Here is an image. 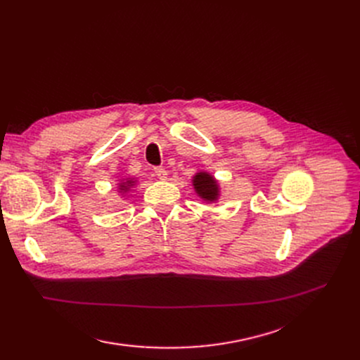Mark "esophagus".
I'll return each instance as SVG.
<instances>
[{"mask_svg": "<svg viewBox=\"0 0 360 360\" xmlns=\"http://www.w3.org/2000/svg\"><path fill=\"white\" fill-rule=\"evenodd\" d=\"M155 174H156V176H158L159 179H162V181H165V179L167 178V172H166V170H165L163 167H156V169H155Z\"/></svg>", "mask_w": 360, "mask_h": 360, "instance_id": "obj_1", "label": "esophagus"}]
</instances>
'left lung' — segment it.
Segmentation results:
<instances>
[{"instance_id":"1","label":"left lung","mask_w":360,"mask_h":360,"mask_svg":"<svg viewBox=\"0 0 360 360\" xmlns=\"http://www.w3.org/2000/svg\"><path fill=\"white\" fill-rule=\"evenodd\" d=\"M193 185L197 195L205 202H216L220 197V186L217 179L205 170H200L193 176Z\"/></svg>"}]
</instances>
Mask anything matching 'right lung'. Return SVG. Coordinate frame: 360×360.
Wrapping results in <instances>:
<instances>
[{
    "mask_svg": "<svg viewBox=\"0 0 360 360\" xmlns=\"http://www.w3.org/2000/svg\"><path fill=\"white\" fill-rule=\"evenodd\" d=\"M136 184H137V179H134V178L121 179L120 184H118V191H120L121 194H127Z\"/></svg>",
    "mask_w": 360,
    "mask_h": 360,
    "instance_id": "right-lung-1",
    "label": "right lung"
}]
</instances>
